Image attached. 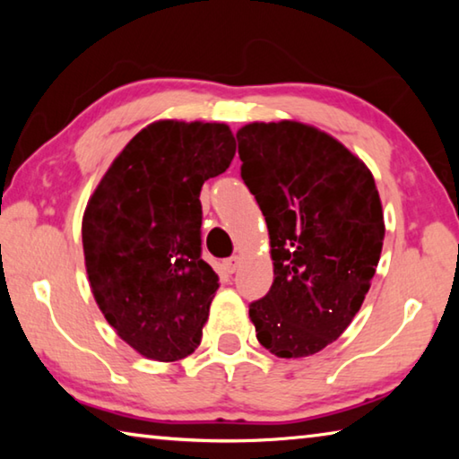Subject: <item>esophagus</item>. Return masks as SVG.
<instances>
[{
    "instance_id": "1",
    "label": "esophagus",
    "mask_w": 459,
    "mask_h": 459,
    "mask_svg": "<svg viewBox=\"0 0 459 459\" xmlns=\"http://www.w3.org/2000/svg\"><path fill=\"white\" fill-rule=\"evenodd\" d=\"M238 265H240V259L237 257V255H232V257L224 259V269H227L229 273H235V271L238 269Z\"/></svg>"
}]
</instances>
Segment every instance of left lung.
<instances>
[{
  "label": "left lung",
  "mask_w": 459,
  "mask_h": 459,
  "mask_svg": "<svg viewBox=\"0 0 459 459\" xmlns=\"http://www.w3.org/2000/svg\"><path fill=\"white\" fill-rule=\"evenodd\" d=\"M240 178L265 216L273 285L248 306L279 359L320 352L359 312L383 251L370 169L324 131L295 121L238 129Z\"/></svg>",
  "instance_id": "8db88e82"
}]
</instances>
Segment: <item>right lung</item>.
I'll return each instance as SVG.
<instances>
[{
  "label": "right lung",
  "mask_w": 459,
  "mask_h": 459,
  "mask_svg": "<svg viewBox=\"0 0 459 459\" xmlns=\"http://www.w3.org/2000/svg\"><path fill=\"white\" fill-rule=\"evenodd\" d=\"M237 143L222 123L158 121L131 139L82 216L84 263L100 312L145 359L196 351L219 290L202 259L200 190Z\"/></svg>",
  "instance_id": "right-lung-1"
}]
</instances>
